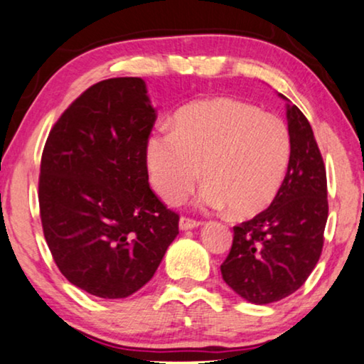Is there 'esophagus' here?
I'll use <instances>...</instances> for the list:
<instances>
[{"instance_id":"34e87169","label":"esophagus","mask_w":364,"mask_h":364,"mask_svg":"<svg viewBox=\"0 0 364 364\" xmlns=\"http://www.w3.org/2000/svg\"><path fill=\"white\" fill-rule=\"evenodd\" d=\"M199 221H196V219H191V218H186V216H181L180 218V229L181 231H188V229H194L199 226Z\"/></svg>"}]
</instances>
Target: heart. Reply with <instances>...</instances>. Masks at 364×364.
I'll use <instances>...</instances> for the list:
<instances>
[{
    "label": "heart",
    "mask_w": 364,
    "mask_h": 364,
    "mask_svg": "<svg viewBox=\"0 0 364 364\" xmlns=\"http://www.w3.org/2000/svg\"><path fill=\"white\" fill-rule=\"evenodd\" d=\"M290 133L282 119L235 99L184 107L173 132H156L146 143L151 186L163 201L180 204L199 181L208 184L199 204L235 218L264 211L282 186L290 160Z\"/></svg>",
    "instance_id": "1"
}]
</instances>
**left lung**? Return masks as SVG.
<instances>
[{"label": "left lung", "instance_id": "obj_1", "mask_svg": "<svg viewBox=\"0 0 364 364\" xmlns=\"http://www.w3.org/2000/svg\"><path fill=\"white\" fill-rule=\"evenodd\" d=\"M287 120L291 150L282 186L267 209L234 226L221 264L224 282L257 305L282 300L305 284L321 255L328 219L326 170L314 130L296 105H287Z\"/></svg>", "mask_w": 364, "mask_h": 364}]
</instances>
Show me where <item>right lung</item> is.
<instances>
[{
  "mask_svg": "<svg viewBox=\"0 0 364 364\" xmlns=\"http://www.w3.org/2000/svg\"><path fill=\"white\" fill-rule=\"evenodd\" d=\"M156 112L140 77L97 82L55 122L39 175V213L60 274L100 299H125L156 272L178 213L148 183Z\"/></svg>",
  "mask_w": 364,
  "mask_h": 364,
  "instance_id": "obj_1",
  "label": "right lung"
}]
</instances>
